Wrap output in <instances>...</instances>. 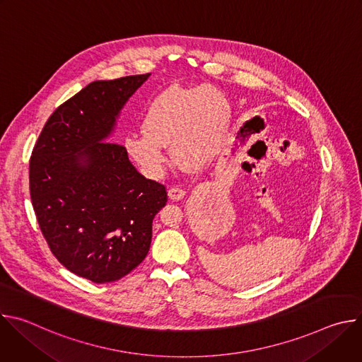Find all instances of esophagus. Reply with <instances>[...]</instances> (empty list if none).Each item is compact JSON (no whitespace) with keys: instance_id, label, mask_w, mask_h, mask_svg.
<instances>
[{"instance_id":"34e87169","label":"esophagus","mask_w":362,"mask_h":362,"mask_svg":"<svg viewBox=\"0 0 362 362\" xmlns=\"http://www.w3.org/2000/svg\"><path fill=\"white\" fill-rule=\"evenodd\" d=\"M169 197L172 199V200H180V199H183L185 197V190L182 189V187H179V186H172V187H169Z\"/></svg>"}]
</instances>
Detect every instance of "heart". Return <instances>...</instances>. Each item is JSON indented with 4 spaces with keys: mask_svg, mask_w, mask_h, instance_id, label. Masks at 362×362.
Here are the masks:
<instances>
[{
    "mask_svg": "<svg viewBox=\"0 0 362 362\" xmlns=\"http://www.w3.org/2000/svg\"><path fill=\"white\" fill-rule=\"evenodd\" d=\"M229 127L230 106L221 90L173 86L148 103L141 117L143 134L127 136L124 148L151 176L166 169L170 143L177 162L199 169L222 151Z\"/></svg>",
    "mask_w": 362,
    "mask_h": 362,
    "instance_id": "obj_1",
    "label": "heart"
}]
</instances>
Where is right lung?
<instances>
[{
  "label": "right lung",
  "instance_id": "obj_1",
  "mask_svg": "<svg viewBox=\"0 0 362 362\" xmlns=\"http://www.w3.org/2000/svg\"><path fill=\"white\" fill-rule=\"evenodd\" d=\"M148 74L93 81L49 116L30 159L31 203L49 250L70 272L115 282L146 257L166 187L106 141Z\"/></svg>",
  "mask_w": 362,
  "mask_h": 362
}]
</instances>
